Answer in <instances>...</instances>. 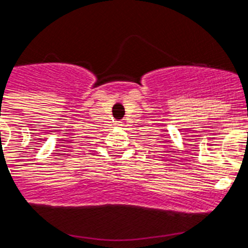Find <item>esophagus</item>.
<instances>
[{
  "label": "esophagus",
  "mask_w": 248,
  "mask_h": 248,
  "mask_svg": "<svg viewBox=\"0 0 248 248\" xmlns=\"http://www.w3.org/2000/svg\"><path fill=\"white\" fill-rule=\"evenodd\" d=\"M118 126V127H122V126H124V122H122V121H117V124H116Z\"/></svg>",
  "instance_id": "obj_1"
}]
</instances>
